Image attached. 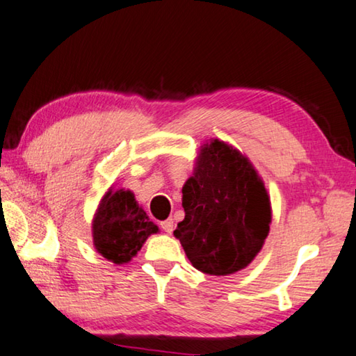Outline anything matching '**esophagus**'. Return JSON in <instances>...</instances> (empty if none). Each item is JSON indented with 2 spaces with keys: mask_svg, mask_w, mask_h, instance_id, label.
I'll list each match as a JSON object with an SVG mask.
<instances>
[{
  "mask_svg": "<svg viewBox=\"0 0 356 356\" xmlns=\"http://www.w3.org/2000/svg\"><path fill=\"white\" fill-rule=\"evenodd\" d=\"M161 228L164 229L165 233H172L173 232V220L172 219H167L164 222H161Z\"/></svg>",
  "mask_w": 356,
  "mask_h": 356,
  "instance_id": "1",
  "label": "esophagus"
}]
</instances>
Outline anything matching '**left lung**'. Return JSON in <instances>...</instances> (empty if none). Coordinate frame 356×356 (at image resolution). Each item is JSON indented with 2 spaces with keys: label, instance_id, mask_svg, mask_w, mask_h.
I'll return each instance as SVG.
<instances>
[{
  "label": "left lung",
  "instance_id": "obj_1",
  "mask_svg": "<svg viewBox=\"0 0 356 356\" xmlns=\"http://www.w3.org/2000/svg\"><path fill=\"white\" fill-rule=\"evenodd\" d=\"M184 220L173 234L197 270L232 275L261 252L272 222L270 197L250 159L209 139L183 186Z\"/></svg>",
  "mask_w": 356,
  "mask_h": 356
}]
</instances>
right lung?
<instances>
[{
  "instance_id": "add662e5",
  "label": "right lung",
  "mask_w": 356,
  "mask_h": 356,
  "mask_svg": "<svg viewBox=\"0 0 356 356\" xmlns=\"http://www.w3.org/2000/svg\"><path fill=\"white\" fill-rule=\"evenodd\" d=\"M129 189L111 186L98 203L92 220L93 247L111 263L124 264L133 259L148 236L158 233Z\"/></svg>"
}]
</instances>
